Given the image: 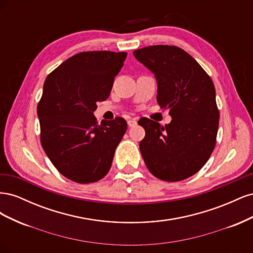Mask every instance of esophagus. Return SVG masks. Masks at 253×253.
<instances>
[{
    "label": "esophagus",
    "instance_id": "34e87169",
    "mask_svg": "<svg viewBox=\"0 0 253 253\" xmlns=\"http://www.w3.org/2000/svg\"><path fill=\"white\" fill-rule=\"evenodd\" d=\"M136 125H137L136 120H134V119H129V120H127V126H128L129 127H133V126H135Z\"/></svg>",
    "mask_w": 253,
    "mask_h": 253
}]
</instances>
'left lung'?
<instances>
[{
  "label": "left lung",
  "instance_id": "left-lung-1",
  "mask_svg": "<svg viewBox=\"0 0 253 253\" xmlns=\"http://www.w3.org/2000/svg\"><path fill=\"white\" fill-rule=\"evenodd\" d=\"M133 53L155 75L157 102L172 117L165 126L139 119L145 131L139 143L145 166L162 180L186 179L202 169L215 147L219 112L214 84L196 60L177 46L153 45Z\"/></svg>",
  "mask_w": 253,
  "mask_h": 253
}]
</instances>
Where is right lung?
<instances>
[{
  "mask_svg": "<svg viewBox=\"0 0 253 253\" xmlns=\"http://www.w3.org/2000/svg\"><path fill=\"white\" fill-rule=\"evenodd\" d=\"M126 52L83 51L48 76L38 103L41 144L56 169L78 183L103 178L111 169L126 121L117 117L98 125L97 102L109 98Z\"/></svg>",
  "mask_w": 253,
  "mask_h": 253,
  "instance_id": "add662e5",
  "label": "right lung"
}]
</instances>
